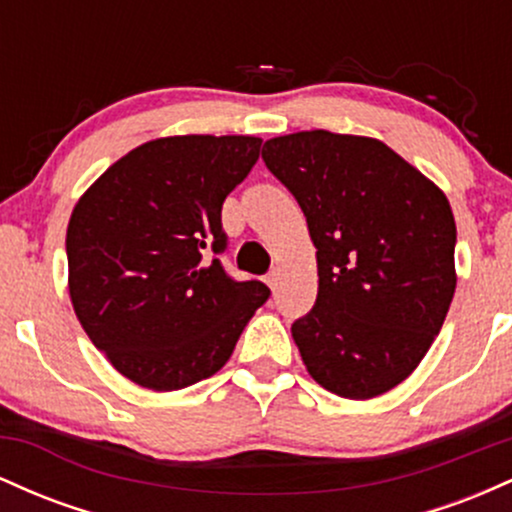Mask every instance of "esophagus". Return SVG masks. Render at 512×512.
Segmentation results:
<instances>
[{
    "label": "esophagus",
    "instance_id": "1",
    "mask_svg": "<svg viewBox=\"0 0 512 512\" xmlns=\"http://www.w3.org/2000/svg\"><path fill=\"white\" fill-rule=\"evenodd\" d=\"M264 281H267V286L269 289H276V284H279V272H276V269H272V272H269L267 276H264Z\"/></svg>",
    "mask_w": 512,
    "mask_h": 512
}]
</instances>
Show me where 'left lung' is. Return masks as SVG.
<instances>
[{
    "label": "left lung",
    "mask_w": 512,
    "mask_h": 512,
    "mask_svg": "<svg viewBox=\"0 0 512 512\" xmlns=\"http://www.w3.org/2000/svg\"><path fill=\"white\" fill-rule=\"evenodd\" d=\"M317 248V298L291 325L317 385L370 399L407 380L455 293L448 197L390 146L327 129L264 142Z\"/></svg>",
    "instance_id": "8db88e82"
}]
</instances>
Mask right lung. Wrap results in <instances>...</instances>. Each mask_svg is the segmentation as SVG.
<instances>
[{"label": "right lung", "instance_id": "obj_1", "mask_svg": "<svg viewBox=\"0 0 512 512\" xmlns=\"http://www.w3.org/2000/svg\"><path fill=\"white\" fill-rule=\"evenodd\" d=\"M262 139L185 134L146 142L81 195L67 226L69 296L93 346L132 383L170 392L226 366L269 298L223 272V199Z\"/></svg>", "mask_w": 512, "mask_h": 512}]
</instances>
